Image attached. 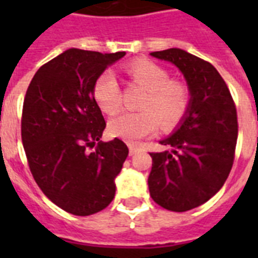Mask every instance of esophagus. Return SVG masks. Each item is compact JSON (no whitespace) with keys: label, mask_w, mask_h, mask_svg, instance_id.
<instances>
[{"label":"esophagus","mask_w":258,"mask_h":258,"mask_svg":"<svg viewBox=\"0 0 258 258\" xmlns=\"http://www.w3.org/2000/svg\"><path fill=\"white\" fill-rule=\"evenodd\" d=\"M128 149H130V155H134V154H137L138 151H139V147H138L137 145H133V143H130Z\"/></svg>","instance_id":"obj_1"}]
</instances>
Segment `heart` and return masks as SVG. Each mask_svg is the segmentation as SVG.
Returning a JSON list of instances; mask_svg holds the SVG:
<instances>
[{
	"label": "heart",
	"instance_id": "heart-1",
	"mask_svg": "<svg viewBox=\"0 0 258 258\" xmlns=\"http://www.w3.org/2000/svg\"><path fill=\"white\" fill-rule=\"evenodd\" d=\"M127 74L147 95L141 103L142 111L121 112L108 121L113 137L134 143L155 133L159 121L162 127L170 128L182 120L190 105V92L183 83L174 82L165 68L146 60L130 64ZM92 93L105 113H115L120 108V87L112 72H103L96 79Z\"/></svg>",
	"mask_w": 258,
	"mask_h": 258
}]
</instances>
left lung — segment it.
<instances>
[{
    "mask_svg": "<svg viewBox=\"0 0 258 258\" xmlns=\"http://www.w3.org/2000/svg\"><path fill=\"white\" fill-rule=\"evenodd\" d=\"M183 74L190 105L178 128L161 141L170 150L150 153V196L171 212H187L208 202L232 170L238 123L236 104L218 71L178 48L150 53Z\"/></svg>",
    "mask_w": 258,
    "mask_h": 258,
    "instance_id": "1",
    "label": "left lung"
}]
</instances>
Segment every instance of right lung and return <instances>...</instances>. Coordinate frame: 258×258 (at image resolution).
I'll list each match as a JSON object with an SVG mask.
<instances>
[{"label": "right lung", "instance_id": "1", "mask_svg": "<svg viewBox=\"0 0 258 258\" xmlns=\"http://www.w3.org/2000/svg\"><path fill=\"white\" fill-rule=\"evenodd\" d=\"M124 54L66 50L36 72L24 99L21 138L30 172L54 205L75 216L111 204L128 155L120 139L100 141L105 120L92 93L96 79Z\"/></svg>", "mask_w": 258, "mask_h": 258}]
</instances>
